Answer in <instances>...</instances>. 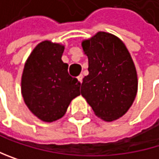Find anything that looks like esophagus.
I'll return each mask as SVG.
<instances>
[{"label":"esophagus","instance_id":"34e87169","mask_svg":"<svg viewBox=\"0 0 159 159\" xmlns=\"http://www.w3.org/2000/svg\"><path fill=\"white\" fill-rule=\"evenodd\" d=\"M82 79H83V76H82V75H80V76L78 77V80H79L80 83L82 82Z\"/></svg>","mask_w":159,"mask_h":159}]
</instances>
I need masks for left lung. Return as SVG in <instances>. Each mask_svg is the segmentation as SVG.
I'll return each mask as SVG.
<instances>
[{
	"label": "left lung",
	"instance_id": "left-lung-1",
	"mask_svg": "<svg viewBox=\"0 0 159 159\" xmlns=\"http://www.w3.org/2000/svg\"><path fill=\"white\" fill-rule=\"evenodd\" d=\"M88 58V76L80 94L95 115L105 121L120 118L138 93V74L125 44L116 36L99 31L81 43Z\"/></svg>",
	"mask_w": 159,
	"mask_h": 159
}]
</instances>
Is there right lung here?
<instances>
[{
    "label": "right lung",
    "mask_w": 159,
    "mask_h": 159,
    "mask_svg": "<svg viewBox=\"0 0 159 159\" xmlns=\"http://www.w3.org/2000/svg\"><path fill=\"white\" fill-rule=\"evenodd\" d=\"M64 45L43 41L27 58L21 75V95L33 115L44 122L61 118L75 98L80 83L68 74L61 61Z\"/></svg>",
    "instance_id": "add662e5"
}]
</instances>
